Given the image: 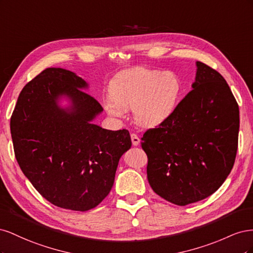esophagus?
<instances>
[{
	"mask_svg": "<svg viewBox=\"0 0 253 253\" xmlns=\"http://www.w3.org/2000/svg\"><path fill=\"white\" fill-rule=\"evenodd\" d=\"M131 139H132L133 145H138V144H139L140 139H139V137L137 136L135 133H132V134H131Z\"/></svg>",
	"mask_w": 253,
	"mask_h": 253,
	"instance_id": "esophagus-1",
	"label": "esophagus"
}]
</instances>
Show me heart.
<instances>
[{"instance_id":"heart-1","label":"heart","mask_w":253,"mask_h":253,"mask_svg":"<svg viewBox=\"0 0 253 253\" xmlns=\"http://www.w3.org/2000/svg\"><path fill=\"white\" fill-rule=\"evenodd\" d=\"M182 93V82L174 72L133 68L118 74L110 84L104 109L121 118L133 108L136 122L145 127L159 126L175 112Z\"/></svg>"}]
</instances>
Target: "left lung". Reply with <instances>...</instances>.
Segmentation results:
<instances>
[{
  "label": "left lung",
  "instance_id": "8db88e82",
  "mask_svg": "<svg viewBox=\"0 0 253 253\" xmlns=\"http://www.w3.org/2000/svg\"><path fill=\"white\" fill-rule=\"evenodd\" d=\"M196 65L193 89L141 138L151 188L177 206L215 192L232 170L239 144L240 111L230 87L214 68Z\"/></svg>",
  "mask_w": 253,
  "mask_h": 253
}]
</instances>
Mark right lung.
<instances>
[{"mask_svg":"<svg viewBox=\"0 0 253 253\" xmlns=\"http://www.w3.org/2000/svg\"><path fill=\"white\" fill-rule=\"evenodd\" d=\"M73 72L46 68L23 87L10 118L14 156L45 200L63 209L87 211L109 195L119 158L132 145L127 129L90 124L102 106L81 88ZM66 94L72 111L61 109Z\"/></svg>","mask_w":253,"mask_h":253,"instance_id":"obj_1","label":"right lung"}]
</instances>
